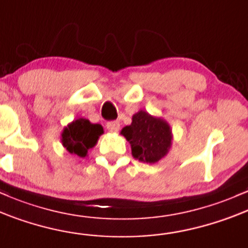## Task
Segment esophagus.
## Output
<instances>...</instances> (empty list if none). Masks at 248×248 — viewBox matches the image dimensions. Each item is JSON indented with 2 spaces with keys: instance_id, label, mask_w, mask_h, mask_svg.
I'll list each match as a JSON object with an SVG mask.
<instances>
[{
  "instance_id": "1",
  "label": "esophagus",
  "mask_w": 248,
  "mask_h": 248,
  "mask_svg": "<svg viewBox=\"0 0 248 248\" xmlns=\"http://www.w3.org/2000/svg\"><path fill=\"white\" fill-rule=\"evenodd\" d=\"M119 123L117 121H112V122H108L107 123V129L109 130L110 132H118L119 131Z\"/></svg>"
}]
</instances>
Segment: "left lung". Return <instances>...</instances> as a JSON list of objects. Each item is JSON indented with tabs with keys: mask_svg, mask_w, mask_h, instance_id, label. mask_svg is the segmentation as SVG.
<instances>
[{
	"mask_svg": "<svg viewBox=\"0 0 248 248\" xmlns=\"http://www.w3.org/2000/svg\"><path fill=\"white\" fill-rule=\"evenodd\" d=\"M121 133L131 145L133 158L146 164H155L165 157L172 144L170 125L143 110L132 116L131 125L123 127Z\"/></svg>",
	"mask_w": 248,
	"mask_h": 248,
	"instance_id": "left-lung-1",
	"label": "left lung"
}]
</instances>
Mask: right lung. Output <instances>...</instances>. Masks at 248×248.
I'll return each mask as SVG.
<instances>
[{"label": "right lung", "instance_id": "obj_1", "mask_svg": "<svg viewBox=\"0 0 248 248\" xmlns=\"http://www.w3.org/2000/svg\"><path fill=\"white\" fill-rule=\"evenodd\" d=\"M103 132L101 124H93L88 119L78 118L64 127L62 144L69 154L84 158L89 150L96 145Z\"/></svg>", "mask_w": 248, "mask_h": 248}]
</instances>
